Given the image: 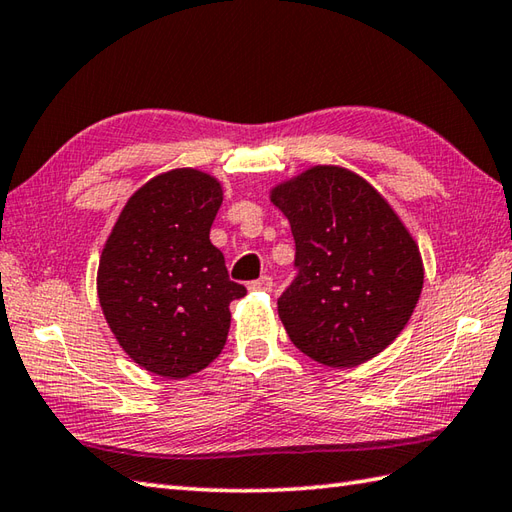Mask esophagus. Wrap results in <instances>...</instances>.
<instances>
[{
  "instance_id": "1",
  "label": "esophagus",
  "mask_w": 512,
  "mask_h": 512,
  "mask_svg": "<svg viewBox=\"0 0 512 512\" xmlns=\"http://www.w3.org/2000/svg\"><path fill=\"white\" fill-rule=\"evenodd\" d=\"M248 288H250V290H264V292H270V290H273V277H268V275L259 277L257 281H250Z\"/></svg>"
}]
</instances>
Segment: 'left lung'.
<instances>
[{"instance_id":"left-lung-1","label":"left lung","mask_w":512,"mask_h":512,"mask_svg":"<svg viewBox=\"0 0 512 512\" xmlns=\"http://www.w3.org/2000/svg\"><path fill=\"white\" fill-rule=\"evenodd\" d=\"M295 237L297 277L277 299L299 350L328 367H356L405 330L424 266L398 213L358 173L314 165L270 189Z\"/></svg>"}]
</instances>
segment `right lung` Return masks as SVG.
I'll return each instance as SVG.
<instances>
[{
    "instance_id": "obj_1",
    "label": "right lung",
    "mask_w": 512,
    "mask_h": 512,
    "mask_svg": "<svg viewBox=\"0 0 512 512\" xmlns=\"http://www.w3.org/2000/svg\"><path fill=\"white\" fill-rule=\"evenodd\" d=\"M222 182L200 169H171L123 206L103 246L96 292L105 321L134 363L187 378L213 363L231 328L224 255L209 239Z\"/></svg>"
}]
</instances>
